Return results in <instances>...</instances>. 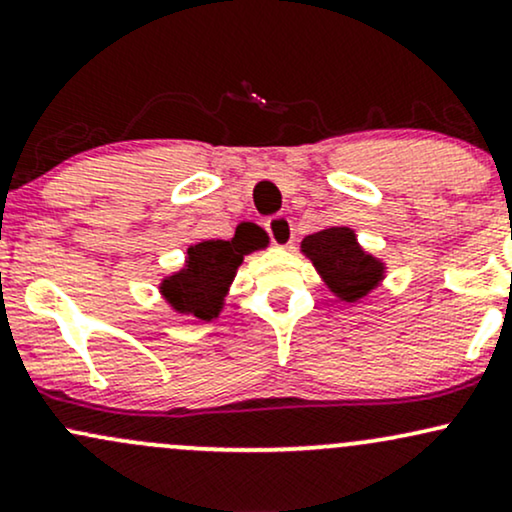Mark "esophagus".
I'll use <instances>...</instances> for the list:
<instances>
[{"mask_svg":"<svg viewBox=\"0 0 512 512\" xmlns=\"http://www.w3.org/2000/svg\"><path fill=\"white\" fill-rule=\"evenodd\" d=\"M267 231L272 236V243L279 248H291L293 243V223L289 216H272L267 221Z\"/></svg>","mask_w":512,"mask_h":512,"instance_id":"1","label":"esophagus"}]
</instances>
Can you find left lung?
Wrapping results in <instances>:
<instances>
[{
  "label": "left lung",
  "mask_w": 512,
  "mask_h": 512,
  "mask_svg": "<svg viewBox=\"0 0 512 512\" xmlns=\"http://www.w3.org/2000/svg\"><path fill=\"white\" fill-rule=\"evenodd\" d=\"M301 252L339 303H358L385 281L387 264L358 243L349 226H330L305 236Z\"/></svg>",
  "instance_id": "left-lung-1"
}]
</instances>
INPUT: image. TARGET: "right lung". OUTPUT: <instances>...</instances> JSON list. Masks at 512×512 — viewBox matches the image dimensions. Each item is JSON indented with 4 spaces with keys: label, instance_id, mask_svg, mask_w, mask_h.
I'll return each mask as SVG.
<instances>
[{
    "label": "right lung",
    "instance_id": "1",
    "mask_svg": "<svg viewBox=\"0 0 512 512\" xmlns=\"http://www.w3.org/2000/svg\"><path fill=\"white\" fill-rule=\"evenodd\" d=\"M267 245L231 240H202L187 248L185 264L178 272L163 276L158 293L175 313L211 322L221 315L226 296L245 255Z\"/></svg>",
    "mask_w": 512,
    "mask_h": 512
}]
</instances>
